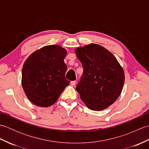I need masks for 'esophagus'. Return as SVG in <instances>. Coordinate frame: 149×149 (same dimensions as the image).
I'll return each mask as SVG.
<instances>
[{"label": "esophagus", "instance_id": "obj_1", "mask_svg": "<svg viewBox=\"0 0 149 149\" xmlns=\"http://www.w3.org/2000/svg\"><path fill=\"white\" fill-rule=\"evenodd\" d=\"M70 84L72 86H75V84H76V81H73L70 82Z\"/></svg>", "mask_w": 149, "mask_h": 149}]
</instances>
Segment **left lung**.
<instances>
[{"label": "left lung", "mask_w": 149, "mask_h": 149, "mask_svg": "<svg viewBox=\"0 0 149 149\" xmlns=\"http://www.w3.org/2000/svg\"><path fill=\"white\" fill-rule=\"evenodd\" d=\"M83 68L76 86L81 100L88 108L101 111L111 105L122 92L124 72L109 50L90 44L75 50Z\"/></svg>", "instance_id": "obj_1"}]
</instances>
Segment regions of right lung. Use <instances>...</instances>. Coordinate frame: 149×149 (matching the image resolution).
Wrapping results in <instances>:
<instances>
[{
  "label": "right lung",
  "instance_id": "1",
  "mask_svg": "<svg viewBox=\"0 0 149 149\" xmlns=\"http://www.w3.org/2000/svg\"><path fill=\"white\" fill-rule=\"evenodd\" d=\"M66 50L59 45L44 47L33 52L22 68V84L28 99L40 107H49L70 83L65 78Z\"/></svg>",
  "mask_w": 149,
  "mask_h": 149
}]
</instances>
